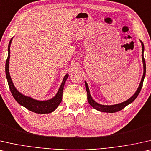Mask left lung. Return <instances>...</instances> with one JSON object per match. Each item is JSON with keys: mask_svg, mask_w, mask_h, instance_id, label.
I'll return each instance as SVG.
<instances>
[{"mask_svg": "<svg viewBox=\"0 0 151 151\" xmlns=\"http://www.w3.org/2000/svg\"><path fill=\"white\" fill-rule=\"evenodd\" d=\"M142 43V61H143V65H144V74L143 76H142L141 82H140V84L139 86V88H137L136 92L135 93L134 95L133 96H131L130 99L127 100V101L123 102V103L117 104V105H100V104L97 103L96 102H95L94 100L92 99V98L91 97V95L90 94V90H89V88L88 84H87L86 82H85V84H86V88L87 91V94H88V101L90 103V105L96 109V110H99L100 111L102 112H107V113H114V112H117L122 110V109L126 107L127 105H128L129 104L134 101V100L136 99L138 96L140 91H141V89L142 88V86H143V81L144 79V76L146 75V62L145 59L144 58V46L143 42H141Z\"/></svg>", "mask_w": 151, "mask_h": 151, "instance_id": "1", "label": "left lung"}]
</instances>
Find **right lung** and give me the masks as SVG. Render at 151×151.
Wrapping results in <instances>:
<instances>
[{"mask_svg":"<svg viewBox=\"0 0 151 151\" xmlns=\"http://www.w3.org/2000/svg\"><path fill=\"white\" fill-rule=\"evenodd\" d=\"M12 41V38L10 40L9 46H8V57L5 63V73L9 85L10 91H11L12 96H14L15 100L23 107H26L29 111L35 112L37 114H48L51 113L58 107L59 104L62 100V94L63 90V86H64L65 82L66 81L68 75H65L63 80L61 83L59 90L54 98L45 101H40L37 100H34L32 98L25 96L22 94H20L18 90L15 88L13 84L11 76L9 73V63L10 58V45H11Z\"/></svg>","mask_w":151,"mask_h":151,"instance_id":"obj_1","label":"right lung"}]
</instances>
